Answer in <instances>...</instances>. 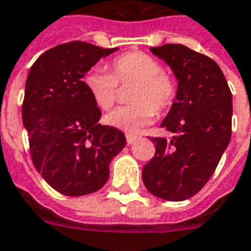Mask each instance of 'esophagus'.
Listing matches in <instances>:
<instances>
[{"label":"esophagus","mask_w":251,"mask_h":251,"mask_svg":"<svg viewBox=\"0 0 251 251\" xmlns=\"http://www.w3.org/2000/svg\"><path fill=\"white\" fill-rule=\"evenodd\" d=\"M135 140H137V138H135L134 135H126V142H127V145L134 144Z\"/></svg>","instance_id":"esophagus-1"}]
</instances>
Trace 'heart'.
<instances>
[{"label":"heart","instance_id":"b5f03b06","mask_svg":"<svg viewBox=\"0 0 251 251\" xmlns=\"http://www.w3.org/2000/svg\"><path fill=\"white\" fill-rule=\"evenodd\" d=\"M110 73L93 70L85 77V86L93 101L102 110H109L117 101L118 85H134L130 93L133 105L110 111L105 121L126 134H137L153 120L154 111L162 113L172 106L177 94L174 79L162 72V65L149 54L131 51L117 57L109 65Z\"/></svg>","mask_w":251,"mask_h":251}]
</instances>
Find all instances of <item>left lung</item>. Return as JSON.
<instances>
[{
	"label": "left lung",
	"instance_id": "left-lung-1",
	"mask_svg": "<svg viewBox=\"0 0 251 251\" xmlns=\"http://www.w3.org/2000/svg\"><path fill=\"white\" fill-rule=\"evenodd\" d=\"M150 51L172 68L178 79L176 101L162 121L170 138H151L154 157L142 169L151 194L185 201L205 186L231 138L233 98L215 61L181 44Z\"/></svg>",
	"mask_w": 251,
	"mask_h": 251
}]
</instances>
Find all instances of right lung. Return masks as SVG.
Instances as JSON below:
<instances>
[{"instance_id":"1","label":"right lung","mask_w":251,"mask_h":251,"mask_svg":"<svg viewBox=\"0 0 251 251\" xmlns=\"http://www.w3.org/2000/svg\"><path fill=\"white\" fill-rule=\"evenodd\" d=\"M82 41L51 48L30 68L22 122L31 159L54 190L69 197L100 190L111 159L125 148V134L100 125L101 110L83 77L102 57L117 51Z\"/></svg>"}]
</instances>
